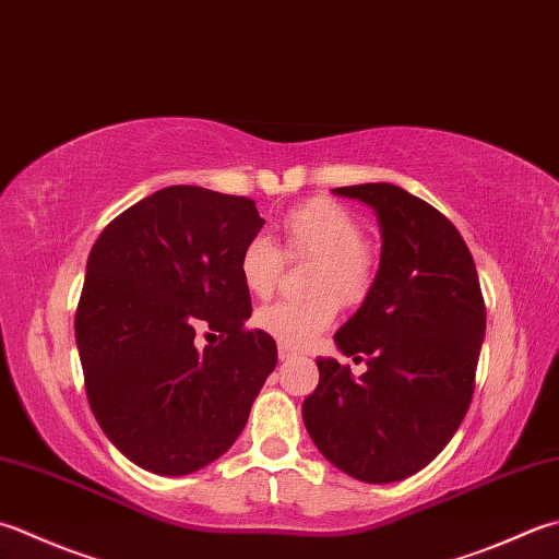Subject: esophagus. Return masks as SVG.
I'll list each match as a JSON object with an SVG mask.
<instances>
[{
    "instance_id": "34e87169",
    "label": "esophagus",
    "mask_w": 559,
    "mask_h": 559,
    "mask_svg": "<svg viewBox=\"0 0 559 559\" xmlns=\"http://www.w3.org/2000/svg\"><path fill=\"white\" fill-rule=\"evenodd\" d=\"M293 356V348H288L286 344H278V358L281 360H288Z\"/></svg>"
}]
</instances>
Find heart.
Listing matches in <instances>:
<instances>
[{
	"label": "heart",
	"mask_w": 559,
	"mask_h": 559,
	"mask_svg": "<svg viewBox=\"0 0 559 559\" xmlns=\"http://www.w3.org/2000/svg\"><path fill=\"white\" fill-rule=\"evenodd\" d=\"M283 254L288 259H312L305 300H278L257 310L254 324L261 332L286 344L305 348L330 326L338 314V302H364L378 278V259L364 242L356 217L330 199L300 203L278 223ZM283 254L269 237H251L239 251V278L257 298H269L276 288Z\"/></svg>",
	"instance_id": "1"
}]
</instances>
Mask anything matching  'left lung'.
Listing matches in <instances>:
<instances>
[{
	"mask_svg": "<svg viewBox=\"0 0 559 559\" xmlns=\"http://www.w3.org/2000/svg\"><path fill=\"white\" fill-rule=\"evenodd\" d=\"M336 195L370 205L382 233L376 286L334 334L338 352L368 358L360 378L317 358L320 382L302 421L320 453L360 483L419 473L461 426L485 338V298L473 254L433 205L392 183Z\"/></svg>",
	"mask_w": 559,
	"mask_h": 559,
	"instance_id": "obj_1",
	"label": "left lung"
}]
</instances>
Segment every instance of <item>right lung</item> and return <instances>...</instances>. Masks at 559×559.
I'll list each match as a JSON object with an SVG mask.
<instances>
[{
	"mask_svg": "<svg viewBox=\"0 0 559 559\" xmlns=\"http://www.w3.org/2000/svg\"><path fill=\"white\" fill-rule=\"evenodd\" d=\"M257 203L167 186L104 227L90 251L74 336L90 407L120 453L164 477L191 475L242 433L276 342L247 330L239 251ZM207 331L203 349L192 338Z\"/></svg>",
	"mask_w": 559,
	"mask_h": 559,
	"instance_id": "1",
	"label": "right lung"
}]
</instances>
